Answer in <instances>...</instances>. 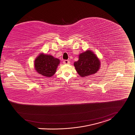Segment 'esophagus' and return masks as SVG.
Wrapping results in <instances>:
<instances>
[{
    "mask_svg": "<svg viewBox=\"0 0 135 135\" xmlns=\"http://www.w3.org/2000/svg\"><path fill=\"white\" fill-rule=\"evenodd\" d=\"M63 62L64 64H69L70 63V61L69 60H64Z\"/></svg>",
    "mask_w": 135,
    "mask_h": 135,
    "instance_id": "esophagus-1",
    "label": "esophagus"
}]
</instances>
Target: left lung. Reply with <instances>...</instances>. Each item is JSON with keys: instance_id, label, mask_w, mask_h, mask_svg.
Returning <instances> with one entry per match:
<instances>
[{"instance_id": "left-lung-1", "label": "left lung", "mask_w": 135, "mask_h": 135, "mask_svg": "<svg viewBox=\"0 0 135 135\" xmlns=\"http://www.w3.org/2000/svg\"><path fill=\"white\" fill-rule=\"evenodd\" d=\"M100 64L98 58L90 50L80 54L79 60L74 64L76 71L83 77L96 73L99 70Z\"/></svg>"}]
</instances>
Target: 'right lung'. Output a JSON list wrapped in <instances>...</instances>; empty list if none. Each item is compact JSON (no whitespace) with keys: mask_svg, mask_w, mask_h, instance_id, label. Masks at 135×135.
<instances>
[{"mask_svg":"<svg viewBox=\"0 0 135 135\" xmlns=\"http://www.w3.org/2000/svg\"><path fill=\"white\" fill-rule=\"evenodd\" d=\"M60 60L51 55L41 54L35 60V68L38 73L45 77H51L56 73Z\"/></svg>","mask_w":135,"mask_h":135,"instance_id":"right-lung-1","label":"right lung"}]
</instances>
